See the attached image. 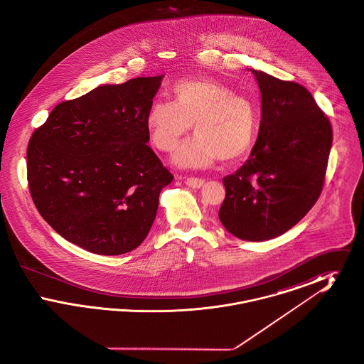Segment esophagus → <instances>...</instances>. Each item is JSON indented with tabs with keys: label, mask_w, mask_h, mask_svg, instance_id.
Instances as JSON below:
<instances>
[{
	"label": "esophagus",
	"mask_w": 364,
	"mask_h": 364,
	"mask_svg": "<svg viewBox=\"0 0 364 364\" xmlns=\"http://www.w3.org/2000/svg\"><path fill=\"white\" fill-rule=\"evenodd\" d=\"M186 184L191 188H200L205 184V180L199 178V177H187Z\"/></svg>",
	"instance_id": "34e87169"
}]
</instances>
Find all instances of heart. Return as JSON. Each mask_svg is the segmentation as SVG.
Instances as JSON below:
<instances>
[{
    "label": "heart",
    "instance_id": "heart-1",
    "mask_svg": "<svg viewBox=\"0 0 364 364\" xmlns=\"http://www.w3.org/2000/svg\"><path fill=\"white\" fill-rule=\"evenodd\" d=\"M173 91L176 101L151 104L146 125L156 149L169 153L193 124L196 136L177 150V166L206 168L220 156L235 159L250 150L257 136L258 116L247 97L211 79L183 80Z\"/></svg>",
    "mask_w": 364,
    "mask_h": 364
}]
</instances>
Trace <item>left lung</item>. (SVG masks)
<instances>
[{
	"mask_svg": "<svg viewBox=\"0 0 364 364\" xmlns=\"http://www.w3.org/2000/svg\"><path fill=\"white\" fill-rule=\"evenodd\" d=\"M250 70L260 90L259 132L242 168L223 178L218 217L233 236L264 242L289 230L318 200L333 131L307 88Z\"/></svg>",
	"mask_w": 364,
	"mask_h": 364,
	"instance_id": "obj_1",
	"label": "left lung"
}]
</instances>
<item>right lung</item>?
<instances>
[{
  "instance_id": "add662e5",
  "label": "right lung",
  "mask_w": 364,
  "mask_h": 364,
  "mask_svg": "<svg viewBox=\"0 0 364 364\" xmlns=\"http://www.w3.org/2000/svg\"><path fill=\"white\" fill-rule=\"evenodd\" d=\"M164 75L98 86L57 105L35 129L27 177L35 208L65 240L100 255L139 247L173 176L146 144Z\"/></svg>"
}]
</instances>
